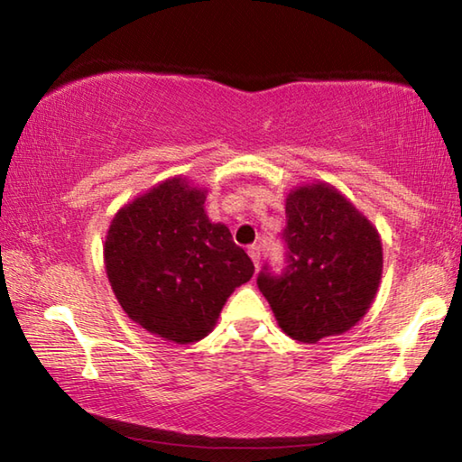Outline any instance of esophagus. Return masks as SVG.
Here are the masks:
<instances>
[{"mask_svg":"<svg viewBox=\"0 0 462 462\" xmlns=\"http://www.w3.org/2000/svg\"><path fill=\"white\" fill-rule=\"evenodd\" d=\"M248 256H250V259H253L254 267H259V264H261V248L256 246V245L248 246Z\"/></svg>","mask_w":462,"mask_h":462,"instance_id":"34e87169","label":"esophagus"}]
</instances>
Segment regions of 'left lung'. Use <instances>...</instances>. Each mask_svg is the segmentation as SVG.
<instances>
[{
	"label": "left lung",
	"mask_w": 462,
	"mask_h": 462,
	"mask_svg": "<svg viewBox=\"0 0 462 462\" xmlns=\"http://www.w3.org/2000/svg\"><path fill=\"white\" fill-rule=\"evenodd\" d=\"M287 269H264L259 289L281 330L316 344L350 330L377 295L381 236L369 217L324 181L289 191L285 199Z\"/></svg>",
	"instance_id": "left-lung-1"
}]
</instances>
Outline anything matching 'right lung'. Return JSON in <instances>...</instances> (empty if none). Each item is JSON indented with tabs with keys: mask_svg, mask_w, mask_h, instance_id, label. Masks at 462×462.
Returning <instances> with one entry per match:
<instances>
[{
	"mask_svg": "<svg viewBox=\"0 0 462 462\" xmlns=\"http://www.w3.org/2000/svg\"><path fill=\"white\" fill-rule=\"evenodd\" d=\"M206 195L185 177H171L116 212L104 245L122 310L175 344L206 338L234 289L254 273L228 226L208 217Z\"/></svg>",
	"mask_w": 462,
	"mask_h": 462,
	"instance_id": "right-lung-1",
	"label": "right lung"
}]
</instances>
